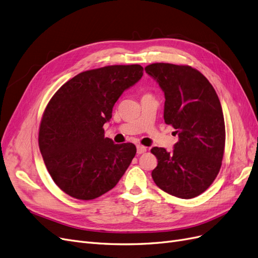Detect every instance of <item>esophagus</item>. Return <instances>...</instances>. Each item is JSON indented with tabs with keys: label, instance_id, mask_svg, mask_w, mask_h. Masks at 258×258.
I'll return each mask as SVG.
<instances>
[{
	"label": "esophagus",
	"instance_id": "esophagus-1",
	"mask_svg": "<svg viewBox=\"0 0 258 258\" xmlns=\"http://www.w3.org/2000/svg\"><path fill=\"white\" fill-rule=\"evenodd\" d=\"M147 150H148V149H147L146 147H144V146H140V145L137 146V153H138V154H144V153H146Z\"/></svg>",
	"mask_w": 258,
	"mask_h": 258
}]
</instances>
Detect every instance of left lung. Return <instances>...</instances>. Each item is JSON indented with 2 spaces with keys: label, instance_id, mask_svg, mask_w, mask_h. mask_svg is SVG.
I'll return each instance as SVG.
<instances>
[{
  "label": "left lung",
  "instance_id": "8db88e82",
  "mask_svg": "<svg viewBox=\"0 0 258 258\" xmlns=\"http://www.w3.org/2000/svg\"><path fill=\"white\" fill-rule=\"evenodd\" d=\"M146 72L165 93L164 119L178 135L173 150L152 148L155 184L165 192L191 199L213 184L221 168L225 125L220 101L205 76L189 66L157 62Z\"/></svg>",
  "mask_w": 258,
  "mask_h": 258
}]
</instances>
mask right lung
<instances>
[{
  "mask_svg": "<svg viewBox=\"0 0 258 258\" xmlns=\"http://www.w3.org/2000/svg\"><path fill=\"white\" fill-rule=\"evenodd\" d=\"M144 75L140 64L107 66L63 84L43 112L39 148L54 183L79 200L109 191L125 173L136 147L104 137L114 103Z\"/></svg>",
  "mask_w": 258,
  "mask_h": 258,
  "instance_id": "add662e5",
  "label": "right lung"
}]
</instances>
